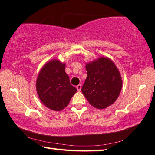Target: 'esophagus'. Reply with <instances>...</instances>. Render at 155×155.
<instances>
[{
  "mask_svg": "<svg viewBox=\"0 0 155 155\" xmlns=\"http://www.w3.org/2000/svg\"><path fill=\"white\" fill-rule=\"evenodd\" d=\"M81 88H82V85H81V84H78V85L77 86V89L78 91H81Z\"/></svg>",
  "mask_w": 155,
  "mask_h": 155,
  "instance_id": "34e87169",
  "label": "esophagus"
}]
</instances>
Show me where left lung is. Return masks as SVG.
<instances>
[{"mask_svg": "<svg viewBox=\"0 0 155 155\" xmlns=\"http://www.w3.org/2000/svg\"><path fill=\"white\" fill-rule=\"evenodd\" d=\"M87 77L82 93L94 107L103 110L116 101L122 87L116 66L108 58L100 57L86 64Z\"/></svg>", "mask_w": 155, "mask_h": 155, "instance_id": "left-lung-1", "label": "left lung"}]
</instances>
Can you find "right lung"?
Masks as SVG:
<instances>
[{
    "instance_id": "right-lung-1",
    "label": "right lung",
    "mask_w": 155,
    "mask_h": 155,
    "mask_svg": "<svg viewBox=\"0 0 155 155\" xmlns=\"http://www.w3.org/2000/svg\"><path fill=\"white\" fill-rule=\"evenodd\" d=\"M36 89L44 105L54 111H61L69 104L77 89L70 83L65 64L52 60L42 67L36 81Z\"/></svg>"
}]
</instances>
